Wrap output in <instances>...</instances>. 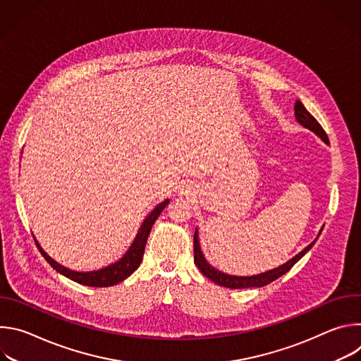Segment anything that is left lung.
Masks as SVG:
<instances>
[{
  "label": "left lung",
  "mask_w": 361,
  "mask_h": 361,
  "mask_svg": "<svg viewBox=\"0 0 361 361\" xmlns=\"http://www.w3.org/2000/svg\"><path fill=\"white\" fill-rule=\"evenodd\" d=\"M294 114H295V120L305 128H308L310 131H313L314 134H317L326 144H329V137L326 134V131L323 130V127L319 124V121L308 113L305 110V107L302 106L301 101H295V106H294ZM323 228L320 230L317 238L320 237ZM317 238L312 243L308 244L302 251H300L297 255H294L291 260H288L286 264L277 267V269H273L270 271H266V273H262V274H257V276H250V277H238V276H230V274H226V273H221L219 270H216L213 266H210L207 263V260H205V257L202 255V251L200 248V243H198V231L195 230L194 233V264L198 267V270L207 277L210 279L212 281H214L216 284L219 286H223V287H228V288H250V287H264L267 284H270L271 281L277 280L279 277H281L283 274H286L300 259L301 257L310 250L314 243L317 241Z\"/></svg>",
  "instance_id": "8db88e82"
}]
</instances>
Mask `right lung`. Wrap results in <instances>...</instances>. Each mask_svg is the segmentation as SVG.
<instances>
[{"mask_svg":"<svg viewBox=\"0 0 361 361\" xmlns=\"http://www.w3.org/2000/svg\"><path fill=\"white\" fill-rule=\"evenodd\" d=\"M169 202H170V200H164L145 217L141 227L138 228V233H137L133 244L130 245L128 251L121 257V259L118 262L104 267V269H101V270L87 271V273L68 270L64 266L59 264L57 262L51 259V257L41 248L38 241L35 238L34 240H35V244H37V247H38L39 252L42 254L44 259L49 263L51 267H53L56 271H59L60 274L66 276L67 279H70V280H73L78 284H84V286H90V287H110V286L121 283L123 280L130 277L138 269L140 263L142 262L144 248H145V243H147V238L149 235L151 227H152L154 223H156V220L159 219L161 212L167 207Z\"/></svg>","mask_w":361,"mask_h":361,"instance_id":"1","label":"right lung"}]
</instances>
